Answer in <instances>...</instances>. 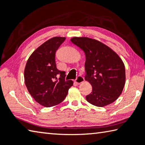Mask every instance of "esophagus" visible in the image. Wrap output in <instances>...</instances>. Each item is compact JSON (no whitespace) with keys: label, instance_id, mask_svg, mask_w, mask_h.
<instances>
[{"label":"esophagus","instance_id":"1","mask_svg":"<svg viewBox=\"0 0 145 145\" xmlns=\"http://www.w3.org/2000/svg\"><path fill=\"white\" fill-rule=\"evenodd\" d=\"M84 81V77H82V76H80V75H78L77 78L75 80V82L77 83V84H80V83H82Z\"/></svg>","mask_w":145,"mask_h":145}]
</instances>
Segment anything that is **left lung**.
Masks as SVG:
<instances>
[{
  "mask_svg": "<svg viewBox=\"0 0 145 145\" xmlns=\"http://www.w3.org/2000/svg\"><path fill=\"white\" fill-rule=\"evenodd\" d=\"M71 41L86 56L85 80L92 86L87 101L104 107L118 99L125 84V68L120 56L100 41L88 37H73Z\"/></svg>",
  "mask_w": 145,
  "mask_h": 145,
  "instance_id": "8db88e82",
  "label": "left lung"
}]
</instances>
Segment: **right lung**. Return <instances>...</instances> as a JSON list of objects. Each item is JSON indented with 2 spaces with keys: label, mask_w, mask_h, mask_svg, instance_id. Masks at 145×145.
<instances>
[{
  "label": "right lung",
  "mask_w": 145,
  "mask_h": 145,
  "mask_svg": "<svg viewBox=\"0 0 145 145\" xmlns=\"http://www.w3.org/2000/svg\"><path fill=\"white\" fill-rule=\"evenodd\" d=\"M65 39H49L32 53L25 65L24 78L28 91L36 102L46 107L62 102L73 84L72 80H65V72L56 67V52Z\"/></svg>",
  "instance_id": "obj_1"
}]
</instances>
